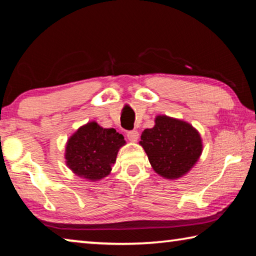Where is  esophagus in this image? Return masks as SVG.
Here are the masks:
<instances>
[{"label": "esophagus", "instance_id": "obj_1", "mask_svg": "<svg viewBox=\"0 0 256 256\" xmlns=\"http://www.w3.org/2000/svg\"><path fill=\"white\" fill-rule=\"evenodd\" d=\"M138 136H140V134L136 131V130H133V131H128V138L130 141L132 142H136Z\"/></svg>", "mask_w": 256, "mask_h": 256}]
</instances>
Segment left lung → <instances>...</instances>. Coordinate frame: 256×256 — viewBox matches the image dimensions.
<instances>
[{
    "mask_svg": "<svg viewBox=\"0 0 256 256\" xmlns=\"http://www.w3.org/2000/svg\"><path fill=\"white\" fill-rule=\"evenodd\" d=\"M159 176L178 180L198 162L203 144L198 130L183 120L157 115L154 126L146 128L138 142Z\"/></svg>",
    "mask_w": 256,
    "mask_h": 256,
    "instance_id": "obj_1",
    "label": "left lung"
}]
</instances>
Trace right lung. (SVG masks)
Returning a JSON list of instances; mask_svg holds the SVG:
<instances>
[{
	"label": "right lung",
	"mask_w": 256,
	"mask_h": 256,
	"mask_svg": "<svg viewBox=\"0 0 256 256\" xmlns=\"http://www.w3.org/2000/svg\"><path fill=\"white\" fill-rule=\"evenodd\" d=\"M125 144L124 136L115 128H105L92 120L68 138L66 164L80 178L98 182L110 174L118 150Z\"/></svg>",
	"instance_id": "right-lung-1"
}]
</instances>
